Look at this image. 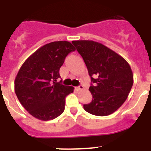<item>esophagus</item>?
<instances>
[{"label": "esophagus", "mask_w": 151, "mask_h": 151, "mask_svg": "<svg viewBox=\"0 0 151 151\" xmlns=\"http://www.w3.org/2000/svg\"><path fill=\"white\" fill-rule=\"evenodd\" d=\"M76 89L78 91H81V90H83L84 89V86L83 85H79V86H78V87H76Z\"/></svg>", "instance_id": "esophagus-1"}]
</instances>
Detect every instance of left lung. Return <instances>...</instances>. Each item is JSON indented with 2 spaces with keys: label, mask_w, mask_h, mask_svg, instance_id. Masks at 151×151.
<instances>
[{
  "label": "left lung",
  "mask_w": 151,
  "mask_h": 151,
  "mask_svg": "<svg viewBox=\"0 0 151 151\" xmlns=\"http://www.w3.org/2000/svg\"><path fill=\"white\" fill-rule=\"evenodd\" d=\"M83 58L91 78L92 101L84 104L85 111L105 116L117 110L127 99L133 85L129 64L107 47L94 41H73Z\"/></svg>",
  "instance_id": "left-lung-1"
}]
</instances>
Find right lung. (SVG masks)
I'll list each match as a JSON object with an SVG mask.
<instances>
[{"mask_svg":"<svg viewBox=\"0 0 151 151\" xmlns=\"http://www.w3.org/2000/svg\"><path fill=\"white\" fill-rule=\"evenodd\" d=\"M75 50L69 41L50 42L34 52L19 70L14 82L15 93L35 118L51 120L63 113L65 98L74 88L57 82L64 60Z\"/></svg>","mask_w":151,"mask_h":151,"instance_id":"obj_1","label":"right lung"}]
</instances>
